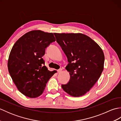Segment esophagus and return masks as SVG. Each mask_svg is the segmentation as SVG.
Here are the masks:
<instances>
[{
	"label": "esophagus",
	"instance_id": "esophagus-1",
	"mask_svg": "<svg viewBox=\"0 0 121 121\" xmlns=\"http://www.w3.org/2000/svg\"><path fill=\"white\" fill-rule=\"evenodd\" d=\"M62 69H59V70H57L58 73H60L62 71Z\"/></svg>",
	"mask_w": 121,
	"mask_h": 121
}]
</instances>
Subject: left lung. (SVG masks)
Segmentation results:
<instances>
[{
	"label": "left lung",
	"mask_w": 121,
	"mask_h": 121,
	"mask_svg": "<svg viewBox=\"0 0 121 121\" xmlns=\"http://www.w3.org/2000/svg\"><path fill=\"white\" fill-rule=\"evenodd\" d=\"M68 58L65 69L70 78L62 89L73 97L83 96L98 80L103 71L104 56L99 46L81 33H54Z\"/></svg>",
	"instance_id": "8db88e82"
}]
</instances>
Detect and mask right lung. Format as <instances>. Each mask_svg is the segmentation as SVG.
Listing matches in <instances>:
<instances>
[{
	"label": "right lung",
	"mask_w": 121,
	"mask_h": 121,
	"mask_svg": "<svg viewBox=\"0 0 121 121\" xmlns=\"http://www.w3.org/2000/svg\"><path fill=\"white\" fill-rule=\"evenodd\" d=\"M56 39L52 33L32 30L20 37L10 53L8 68L18 90L30 98L43 94L49 79L56 71H50L42 58L46 48Z\"/></svg>",
	"instance_id": "right-lung-1"
}]
</instances>
